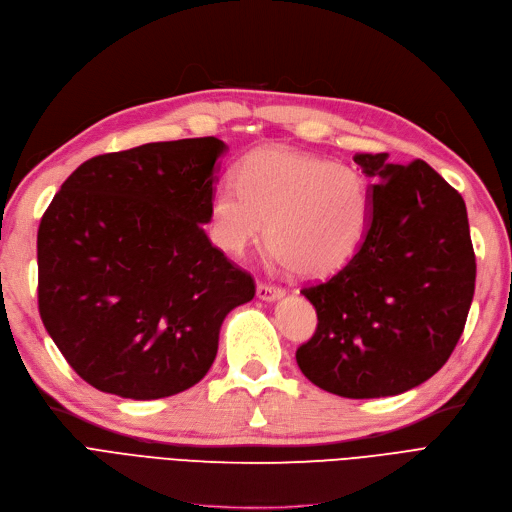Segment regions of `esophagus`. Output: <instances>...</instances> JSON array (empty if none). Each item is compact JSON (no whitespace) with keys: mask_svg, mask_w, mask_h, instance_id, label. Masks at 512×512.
<instances>
[{"mask_svg":"<svg viewBox=\"0 0 512 512\" xmlns=\"http://www.w3.org/2000/svg\"><path fill=\"white\" fill-rule=\"evenodd\" d=\"M284 294H286L284 288L273 286V284H258V286H256V296L260 298V301L273 303V301H279V298L284 296Z\"/></svg>","mask_w":512,"mask_h":512,"instance_id":"1","label":"esophagus"}]
</instances>
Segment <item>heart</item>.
<instances>
[{
	"label": "heart",
	"mask_w": 512,
	"mask_h": 512,
	"mask_svg": "<svg viewBox=\"0 0 512 512\" xmlns=\"http://www.w3.org/2000/svg\"><path fill=\"white\" fill-rule=\"evenodd\" d=\"M370 218V186L356 167L286 148L243 156L237 184L216 188L209 201L211 235L222 250L243 254L267 222L271 254L305 277L345 267L362 248Z\"/></svg>",
	"instance_id": "obj_1"
}]
</instances>
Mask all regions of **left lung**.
Here are the masks:
<instances>
[{
    "mask_svg": "<svg viewBox=\"0 0 512 512\" xmlns=\"http://www.w3.org/2000/svg\"><path fill=\"white\" fill-rule=\"evenodd\" d=\"M373 218L358 254L301 290L317 311L298 347L303 375L343 398L413 390L443 368L460 341L477 279L466 203L424 161L356 154Z\"/></svg>",
    "mask_w": 512,
    "mask_h": 512,
    "instance_id": "left-lung-1",
    "label": "left lung"
}]
</instances>
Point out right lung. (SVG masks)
Instances as JSON below:
<instances>
[{
	"mask_svg": "<svg viewBox=\"0 0 512 512\" xmlns=\"http://www.w3.org/2000/svg\"><path fill=\"white\" fill-rule=\"evenodd\" d=\"M218 137L178 139L82 163L38 231V303L50 339L105 394L156 400L199 383L224 317L254 279L203 231Z\"/></svg>",
	"mask_w": 512,
	"mask_h": 512,
	"instance_id": "right-lung-1",
	"label": "right lung"
}]
</instances>
